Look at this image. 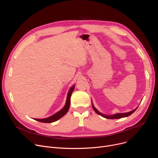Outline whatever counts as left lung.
Wrapping results in <instances>:
<instances>
[{"label":"left lung","mask_w":158,"mask_h":158,"mask_svg":"<svg viewBox=\"0 0 158 158\" xmlns=\"http://www.w3.org/2000/svg\"><path fill=\"white\" fill-rule=\"evenodd\" d=\"M92 107H93V109L94 110V111L97 113L98 114L101 115L102 117H103L105 118H106V119H119V118H125V117H127V116H129L131 115L132 113H134L135 110L136 109H134L133 110L130 111L129 112H127V113H120V114H114L113 115H103L101 113H100L97 109H96L92 105Z\"/></svg>","instance_id":"left-lung-1"}]
</instances>
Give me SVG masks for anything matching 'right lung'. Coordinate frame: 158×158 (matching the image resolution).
Returning <instances> with one entry per match:
<instances>
[{
  "mask_svg": "<svg viewBox=\"0 0 158 158\" xmlns=\"http://www.w3.org/2000/svg\"><path fill=\"white\" fill-rule=\"evenodd\" d=\"M74 88H75L74 86L71 87L70 90L69 92H68V95H67L66 102L65 106H64V108L62 110H60V111H59L56 114H53V115L50 116V117H49V118H45V119H35V120L41 122V123H52V122H54V121H56L58 119H59L60 118H62L63 116H64L67 113L68 109H69V108H70V98H71V95H72V92L74 90Z\"/></svg>",
  "mask_w": 158,
  "mask_h": 158,
  "instance_id": "add662e5",
  "label": "right lung"
}]
</instances>
